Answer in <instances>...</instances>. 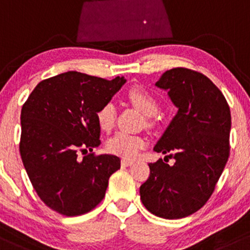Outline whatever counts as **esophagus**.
I'll use <instances>...</instances> for the list:
<instances>
[{
    "mask_svg": "<svg viewBox=\"0 0 250 250\" xmlns=\"http://www.w3.org/2000/svg\"><path fill=\"white\" fill-rule=\"evenodd\" d=\"M132 161H131V159H123L122 161V165L123 167H130L131 164H132Z\"/></svg>",
    "mask_w": 250,
    "mask_h": 250,
    "instance_id": "obj_1",
    "label": "esophagus"
}]
</instances>
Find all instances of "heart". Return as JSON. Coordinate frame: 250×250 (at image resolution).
I'll list each match as a JSON object with an SVG mask.
<instances>
[{
    "instance_id": "1",
    "label": "heart",
    "mask_w": 250,
    "mask_h": 250,
    "mask_svg": "<svg viewBox=\"0 0 250 250\" xmlns=\"http://www.w3.org/2000/svg\"><path fill=\"white\" fill-rule=\"evenodd\" d=\"M127 98L131 104L144 114L145 117H155L159 111V104L155 97L140 87H132L128 91ZM117 118V108L112 102L104 104L97 111V122L100 130L108 132L113 128ZM145 139L136 134L127 132H117L107 140V150L113 155L133 158L145 146Z\"/></svg>"
}]
</instances>
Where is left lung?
<instances>
[{"instance_id":"8db88e82","label":"left lung","mask_w":250,"mask_h":250,"mask_svg":"<svg viewBox=\"0 0 250 250\" xmlns=\"http://www.w3.org/2000/svg\"><path fill=\"white\" fill-rule=\"evenodd\" d=\"M156 86L167 91L178 111L153 150L172 152L167 157L176 162L148 164L140 200L153 215L177 220L200 210L214 192L230 151V108L215 83L192 69L167 71Z\"/></svg>"}]
</instances>
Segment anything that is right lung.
Wrapping results in <instances>:
<instances>
[{
    "label": "right lung",
    "mask_w": 250,
    "mask_h": 250,
    "mask_svg": "<svg viewBox=\"0 0 250 250\" xmlns=\"http://www.w3.org/2000/svg\"><path fill=\"white\" fill-rule=\"evenodd\" d=\"M126 83L66 72L42 80L21 110L20 153L41 201L64 216L94 209L105 196L119 157L94 155L100 145L97 111ZM91 151L83 159L77 152Z\"/></svg>",
    "instance_id": "right-lung-1"
}]
</instances>
